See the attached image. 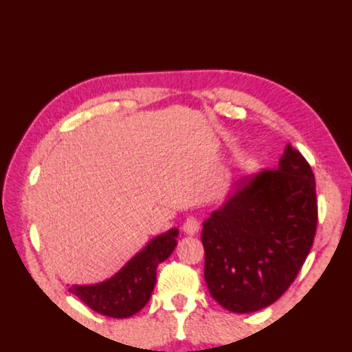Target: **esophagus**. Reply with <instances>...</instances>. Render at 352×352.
<instances>
[{
	"label": "esophagus",
	"mask_w": 352,
	"mask_h": 352,
	"mask_svg": "<svg viewBox=\"0 0 352 352\" xmlns=\"http://www.w3.org/2000/svg\"><path fill=\"white\" fill-rule=\"evenodd\" d=\"M183 230L188 233V235H195V233L199 230L198 218H195V217L186 218V221L183 224Z\"/></svg>",
	"instance_id": "34e87169"
}]
</instances>
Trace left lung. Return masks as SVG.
Instances as JSON below:
<instances>
[{"mask_svg": "<svg viewBox=\"0 0 352 352\" xmlns=\"http://www.w3.org/2000/svg\"><path fill=\"white\" fill-rule=\"evenodd\" d=\"M233 195L203 224L204 279L232 313L276 302L298 276L318 229L316 178L290 143L278 169L233 186Z\"/></svg>", "mask_w": 352, "mask_h": 352, "instance_id": "1", "label": "left lung"}]
</instances>
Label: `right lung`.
Listing matches in <instances>:
<instances>
[{"label":"right lung","mask_w":352,"mask_h":352,"mask_svg":"<svg viewBox=\"0 0 352 352\" xmlns=\"http://www.w3.org/2000/svg\"><path fill=\"white\" fill-rule=\"evenodd\" d=\"M178 230L172 229L154 238L122 270L98 285H74L70 292L93 311L114 319L139 313L153 294L157 265L170 256L177 245Z\"/></svg>","instance_id":"obj_1"}]
</instances>
